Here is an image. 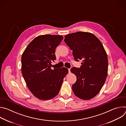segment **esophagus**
Instances as JSON below:
<instances>
[{
	"label": "esophagus",
	"instance_id": "obj_1",
	"mask_svg": "<svg viewBox=\"0 0 126 126\" xmlns=\"http://www.w3.org/2000/svg\"><path fill=\"white\" fill-rule=\"evenodd\" d=\"M68 72L69 73H70V69H68Z\"/></svg>",
	"mask_w": 126,
	"mask_h": 126
}]
</instances>
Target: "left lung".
<instances>
[{
  "label": "left lung",
  "mask_w": 126,
  "mask_h": 126,
  "mask_svg": "<svg viewBox=\"0 0 126 126\" xmlns=\"http://www.w3.org/2000/svg\"><path fill=\"white\" fill-rule=\"evenodd\" d=\"M65 38V42L73 50L75 60H82L80 68L71 69L77 77L72 90L80 99H91L100 91L107 76L106 52L99 39L91 33L77 32L66 35Z\"/></svg>",
  "instance_id": "8db88e82"
}]
</instances>
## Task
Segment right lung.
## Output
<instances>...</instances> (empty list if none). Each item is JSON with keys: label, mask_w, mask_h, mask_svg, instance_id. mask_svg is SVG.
Segmentation results:
<instances>
[{"label": "right lung", "mask_w": 126, "mask_h": 126, "mask_svg": "<svg viewBox=\"0 0 126 126\" xmlns=\"http://www.w3.org/2000/svg\"><path fill=\"white\" fill-rule=\"evenodd\" d=\"M63 38L62 35L38 36L22 54V76L30 92L40 100H49L57 95L68 73L65 67L51 69L52 62L56 60L55 49Z\"/></svg>", "instance_id": "add662e5"}]
</instances>
